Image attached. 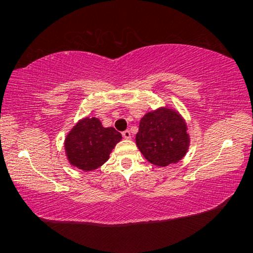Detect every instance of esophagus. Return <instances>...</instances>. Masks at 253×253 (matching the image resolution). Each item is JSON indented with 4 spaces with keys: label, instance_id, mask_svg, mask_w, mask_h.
Returning a JSON list of instances; mask_svg holds the SVG:
<instances>
[{
    "label": "esophagus",
    "instance_id": "obj_1",
    "mask_svg": "<svg viewBox=\"0 0 253 253\" xmlns=\"http://www.w3.org/2000/svg\"><path fill=\"white\" fill-rule=\"evenodd\" d=\"M123 137L125 139H129V138H131V134H130V131L129 130H125V131H123Z\"/></svg>",
    "mask_w": 253,
    "mask_h": 253
}]
</instances>
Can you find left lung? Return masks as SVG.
<instances>
[{"label":"left lung","instance_id":"1","mask_svg":"<svg viewBox=\"0 0 253 253\" xmlns=\"http://www.w3.org/2000/svg\"><path fill=\"white\" fill-rule=\"evenodd\" d=\"M190 134L185 119L172 107H158L139 122L136 145L146 160L156 166L176 164L186 155Z\"/></svg>","mask_w":253,"mask_h":253}]
</instances>
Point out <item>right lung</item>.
Instances as JSON below:
<instances>
[{
	"label": "right lung",
	"instance_id": "add662e5",
	"mask_svg": "<svg viewBox=\"0 0 253 253\" xmlns=\"http://www.w3.org/2000/svg\"><path fill=\"white\" fill-rule=\"evenodd\" d=\"M122 138L121 132L114 127H104L97 117L79 119L65 138L67 160L74 168L91 172L109 160Z\"/></svg>",
	"mask_w": 253,
	"mask_h": 253
}]
</instances>
